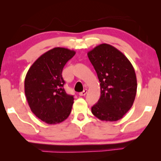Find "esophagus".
Masks as SVG:
<instances>
[{
  "label": "esophagus",
  "mask_w": 161,
  "mask_h": 161,
  "mask_svg": "<svg viewBox=\"0 0 161 161\" xmlns=\"http://www.w3.org/2000/svg\"><path fill=\"white\" fill-rule=\"evenodd\" d=\"M87 89H85V90H84L82 92H80V96H85L86 94H87Z\"/></svg>",
  "instance_id": "obj_1"
}]
</instances>
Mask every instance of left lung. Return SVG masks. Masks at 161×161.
Returning <instances> with one entry per match:
<instances>
[{
	"label": "left lung",
	"mask_w": 161,
	"mask_h": 161,
	"mask_svg": "<svg viewBox=\"0 0 161 161\" xmlns=\"http://www.w3.org/2000/svg\"><path fill=\"white\" fill-rule=\"evenodd\" d=\"M87 56L101 82V97L91 108L92 114L101 120H119L134 102L137 90L134 69L123 53L107 44L96 47Z\"/></svg>",
	"instance_id": "left-lung-1"
}]
</instances>
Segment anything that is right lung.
Listing matches in <instances>:
<instances>
[{"label":"right lung","mask_w":161,"mask_h":161,"mask_svg":"<svg viewBox=\"0 0 161 161\" xmlns=\"http://www.w3.org/2000/svg\"><path fill=\"white\" fill-rule=\"evenodd\" d=\"M75 51L55 47L41 55L29 69L25 80V93L31 110L47 124H58L68 118L74 96L63 86V67Z\"/></svg>","instance_id":"1"}]
</instances>
